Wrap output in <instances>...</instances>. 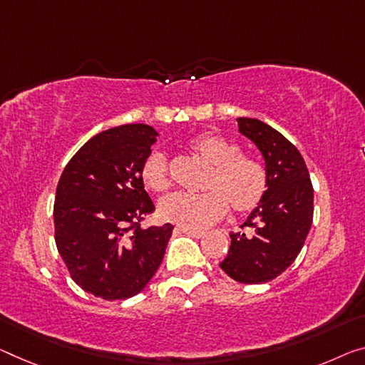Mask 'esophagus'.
<instances>
[{"label":"esophagus","mask_w":365,"mask_h":365,"mask_svg":"<svg viewBox=\"0 0 365 365\" xmlns=\"http://www.w3.org/2000/svg\"><path fill=\"white\" fill-rule=\"evenodd\" d=\"M179 230H181V232L182 233H186V235H190V237H192V238H202V237H204V232H199V230H190V228H179Z\"/></svg>","instance_id":"esophagus-1"}]
</instances>
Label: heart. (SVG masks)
Returning a JSON list of instances; mask_svg holds the SVG:
<instances>
[{
    "mask_svg": "<svg viewBox=\"0 0 365 365\" xmlns=\"http://www.w3.org/2000/svg\"><path fill=\"white\" fill-rule=\"evenodd\" d=\"M190 150L210 165L204 194L176 192L160 200L158 214L166 222L190 230H202L222 220L228 204L235 212L245 214L257 207L264 197L267 175L264 166L253 156L241 153L232 138L218 133H202L190 142ZM145 186L163 192L170 187V168L166 155L153 151L142 168Z\"/></svg>",
    "mask_w": 365,
    "mask_h": 365,
    "instance_id": "1",
    "label": "heart"
}]
</instances>
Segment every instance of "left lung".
Returning <instances> with one entry per match:
<instances>
[{"label": "left lung", "mask_w": 365, "mask_h": 365, "mask_svg": "<svg viewBox=\"0 0 365 365\" xmlns=\"http://www.w3.org/2000/svg\"><path fill=\"white\" fill-rule=\"evenodd\" d=\"M237 120L241 135L264 158L267 187L245 222L251 232L230 233L232 245L220 267L237 282L264 284L299 256L313 220V187L300 151L282 133L257 119Z\"/></svg>", "instance_id": "left-lung-1"}]
</instances>
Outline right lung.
<instances>
[{
	"instance_id": "right-lung-1",
	"label": "right lung",
	"mask_w": 365,
	"mask_h": 365,
	"mask_svg": "<svg viewBox=\"0 0 365 365\" xmlns=\"http://www.w3.org/2000/svg\"><path fill=\"white\" fill-rule=\"evenodd\" d=\"M156 137L145 124L112 127L88 140L60 176L55 243L71 279L99 299L142 292L163 261L175 227H140L155 210L142 168Z\"/></svg>"
}]
</instances>
